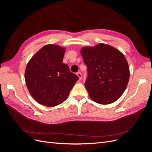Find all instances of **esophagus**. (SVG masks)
<instances>
[{"label":"esophagus","instance_id":"obj_1","mask_svg":"<svg viewBox=\"0 0 152 152\" xmlns=\"http://www.w3.org/2000/svg\"><path fill=\"white\" fill-rule=\"evenodd\" d=\"M77 75L78 77H79L80 80L82 79V74H81L80 72H77Z\"/></svg>","mask_w":152,"mask_h":152}]
</instances>
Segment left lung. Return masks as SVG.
Segmentation results:
<instances>
[{
	"mask_svg": "<svg viewBox=\"0 0 152 152\" xmlns=\"http://www.w3.org/2000/svg\"><path fill=\"white\" fill-rule=\"evenodd\" d=\"M81 54L87 68L85 87L94 102L110 104L118 99L126 89L130 72L124 54L104 44L84 47Z\"/></svg>",
	"mask_w": 152,
	"mask_h": 152,
	"instance_id": "obj_1",
	"label": "left lung"
}]
</instances>
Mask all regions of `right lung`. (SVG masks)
Here are the masks:
<instances>
[{
  "instance_id": "right-lung-1",
  "label": "right lung",
  "mask_w": 152,
  "mask_h": 152,
  "mask_svg": "<svg viewBox=\"0 0 152 152\" xmlns=\"http://www.w3.org/2000/svg\"><path fill=\"white\" fill-rule=\"evenodd\" d=\"M65 49L48 44L31 58L25 76L29 93L40 104L49 107L65 102L79 77L63 63Z\"/></svg>"
}]
</instances>
